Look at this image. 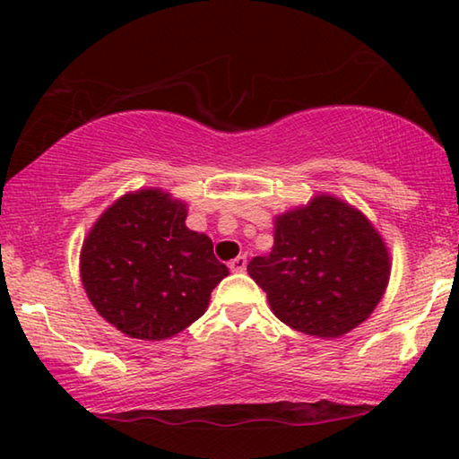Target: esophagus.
Masks as SVG:
<instances>
[{
	"label": "esophagus",
	"instance_id": "esophagus-1",
	"mask_svg": "<svg viewBox=\"0 0 459 459\" xmlns=\"http://www.w3.org/2000/svg\"><path fill=\"white\" fill-rule=\"evenodd\" d=\"M230 271H235V273H240V271L247 269V257L245 255H238V257H235L230 261Z\"/></svg>",
	"mask_w": 459,
	"mask_h": 459
}]
</instances>
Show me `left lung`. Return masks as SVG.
<instances>
[{
    "label": "left lung",
    "instance_id": "left-lung-1",
    "mask_svg": "<svg viewBox=\"0 0 459 459\" xmlns=\"http://www.w3.org/2000/svg\"><path fill=\"white\" fill-rule=\"evenodd\" d=\"M269 255L248 275L273 314L307 336L338 338L375 312L391 275L378 230L360 211L330 194L279 214Z\"/></svg>",
    "mask_w": 459,
    "mask_h": 459
}]
</instances>
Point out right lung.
I'll use <instances>...</instances> for the list:
<instances>
[{"label":"right lung","mask_w":459,"mask_h":459,"mask_svg":"<svg viewBox=\"0 0 459 459\" xmlns=\"http://www.w3.org/2000/svg\"><path fill=\"white\" fill-rule=\"evenodd\" d=\"M186 204L158 188L126 194L92 224L81 279L108 324L137 340H166L206 312L227 265L212 240L186 227Z\"/></svg>","instance_id":"1"}]
</instances>
